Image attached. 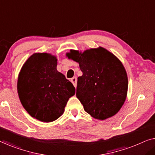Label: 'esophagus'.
Returning <instances> with one entry per match:
<instances>
[{"mask_svg": "<svg viewBox=\"0 0 155 155\" xmlns=\"http://www.w3.org/2000/svg\"><path fill=\"white\" fill-rule=\"evenodd\" d=\"M71 82L73 84V85L76 87H77V78L74 77L73 78H71Z\"/></svg>", "mask_w": 155, "mask_h": 155, "instance_id": "1", "label": "esophagus"}]
</instances>
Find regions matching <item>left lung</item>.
<instances>
[{"mask_svg": "<svg viewBox=\"0 0 155 155\" xmlns=\"http://www.w3.org/2000/svg\"><path fill=\"white\" fill-rule=\"evenodd\" d=\"M65 56L79 63L82 72L76 97L84 111L101 120L116 115L128 93V75L121 61L101 46L84 51L71 49Z\"/></svg>", "mask_w": 155, "mask_h": 155, "instance_id": "1", "label": "left lung"}]
</instances>
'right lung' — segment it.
<instances>
[{
	"instance_id": "obj_1",
	"label": "right lung",
	"mask_w": 155,
	"mask_h": 155,
	"mask_svg": "<svg viewBox=\"0 0 155 155\" xmlns=\"http://www.w3.org/2000/svg\"><path fill=\"white\" fill-rule=\"evenodd\" d=\"M56 56L35 53L25 61L19 73L18 93L21 104L31 117L52 122L65 111L75 88L57 71Z\"/></svg>"
}]
</instances>
